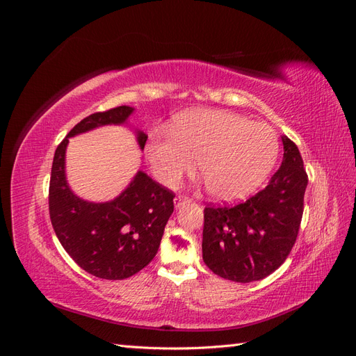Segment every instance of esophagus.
<instances>
[{"instance_id": "obj_1", "label": "esophagus", "mask_w": 356, "mask_h": 356, "mask_svg": "<svg viewBox=\"0 0 356 356\" xmlns=\"http://www.w3.org/2000/svg\"><path fill=\"white\" fill-rule=\"evenodd\" d=\"M188 202H190L188 197H186V196H178V197H175V208H181L182 204L188 203Z\"/></svg>"}]
</instances>
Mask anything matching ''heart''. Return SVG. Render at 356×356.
Wrapping results in <instances>:
<instances>
[{"mask_svg": "<svg viewBox=\"0 0 356 356\" xmlns=\"http://www.w3.org/2000/svg\"><path fill=\"white\" fill-rule=\"evenodd\" d=\"M172 132L154 134L145 156L159 182L175 187L196 168L211 195L234 202L260 187L273 169L279 141L266 123L222 110H191L175 118Z\"/></svg>", "mask_w": 356, "mask_h": 356, "instance_id": "obj_1", "label": "heart"}]
</instances>
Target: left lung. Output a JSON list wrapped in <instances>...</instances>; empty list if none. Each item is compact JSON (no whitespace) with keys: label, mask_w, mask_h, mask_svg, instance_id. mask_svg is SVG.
<instances>
[{"label":"left lung","mask_w":356,"mask_h":356,"mask_svg":"<svg viewBox=\"0 0 356 356\" xmlns=\"http://www.w3.org/2000/svg\"><path fill=\"white\" fill-rule=\"evenodd\" d=\"M284 160L266 188L236 207L204 208L202 252L211 270L233 282L264 279L296 243L307 174L297 145L282 136Z\"/></svg>","instance_id":"obj_1"}]
</instances>
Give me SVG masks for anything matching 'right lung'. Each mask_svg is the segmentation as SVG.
Instances as JSON below:
<instances>
[{"label": "right lung", "instance_id": "right-lung-1", "mask_svg": "<svg viewBox=\"0 0 356 356\" xmlns=\"http://www.w3.org/2000/svg\"><path fill=\"white\" fill-rule=\"evenodd\" d=\"M134 110L122 105L83 118L58 145L51 165L49 212L53 230L83 270L110 281L134 276L156 257L174 212L175 195L138 170L115 199L102 203L83 200L68 186L65 153L70 138L106 124H126ZM136 141L144 149L147 135L136 131Z\"/></svg>", "mask_w": 356, "mask_h": 356}]
</instances>
